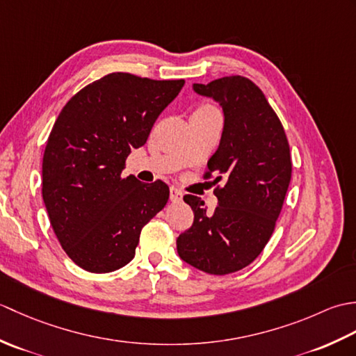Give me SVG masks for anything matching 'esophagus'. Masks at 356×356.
Instances as JSON below:
<instances>
[{
    "instance_id": "34e87169",
    "label": "esophagus",
    "mask_w": 356,
    "mask_h": 356,
    "mask_svg": "<svg viewBox=\"0 0 356 356\" xmlns=\"http://www.w3.org/2000/svg\"><path fill=\"white\" fill-rule=\"evenodd\" d=\"M182 191L179 190V188H176V186H171V190H170V199H171V202H180L182 200Z\"/></svg>"
}]
</instances>
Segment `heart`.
Masks as SVG:
<instances>
[{"label": "heart", "instance_id": "1", "mask_svg": "<svg viewBox=\"0 0 356 356\" xmlns=\"http://www.w3.org/2000/svg\"><path fill=\"white\" fill-rule=\"evenodd\" d=\"M202 108H214V107H213V105H208L207 104V105H202Z\"/></svg>", "mask_w": 356, "mask_h": 356}]
</instances>
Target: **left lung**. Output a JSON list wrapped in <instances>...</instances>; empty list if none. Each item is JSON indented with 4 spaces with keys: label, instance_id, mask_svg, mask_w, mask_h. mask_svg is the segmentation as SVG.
Returning <instances> with one entry per match:
<instances>
[{
    "label": "left lung",
    "instance_id": "8db88e82",
    "mask_svg": "<svg viewBox=\"0 0 356 356\" xmlns=\"http://www.w3.org/2000/svg\"><path fill=\"white\" fill-rule=\"evenodd\" d=\"M225 111L222 140L203 179L216 176L214 213L186 194L194 222L177 237V252L191 266L214 275L232 274L261 254L275 229L292 176L289 142L266 96L240 74L194 84Z\"/></svg>",
    "mask_w": 356,
    "mask_h": 356
}]
</instances>
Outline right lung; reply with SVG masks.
<instances>
[{
  "label": "right lung",
  "instance_id": "1",
  "mask_svg": "<svg viewBox=\"0 0 356 356\" xmlns=\"http://www.w3.org/2000/svg\"><path fill=\"white\" fill-rule=\"evenodd\" d=\"M185 84L131 73L105 74L70 97L42 159V199L65 254L93 274L130 263L140 231L170 197L162 180L122 177L133 148Z\"/></svg>",
  "mask_w": 356,
  "mask_h": 356
}]
</instances>
